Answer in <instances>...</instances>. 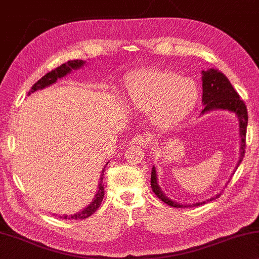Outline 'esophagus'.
Masks as SVG:
<instances>
[{
  "instance_id": "esophagus-1",
  "label": "esophagus",
  "mask_w": 259,
  "mask_h": 259,
  "mask_svg": "<svg viewBox=\"0 0 259 259\" xmlns=\"http://www.w3.org/2000/svg\"><path fill=\"white\" fill-rule=\"evenodd\" d=\"M130 143H131V144H134V145L145 147L150 143V138H149V136H146V135L139 134V135H136V136H134L133 138H131Z\"/></svg>"
}]
</instances>
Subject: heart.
<instances>
[{
    "instance_id": "b5f03b06",
    "label": "heart",
    "mask_w": 259,
    "mask_h": 259,
    "mask_svg": "<svg viewBox=\"0 0 259 259\" xmlns=\"http://www.w3.org/2000/svg\"><path fill=\"white\" fill-rule=\"evenodd\" d=\"M199 91L191 78L144 69L125 78L124 100L130 107L150 112L155 124L170 126L187 117L198 101Z\"/></svg>"
}]
</instances>
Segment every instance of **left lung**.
<instances>
[{"label": "left lung", "instance_id": "1", "mask_svg": "<svg viewBox=\"0 0 259 259\" xmlns=\"http://www.w3.org/2000/svg\"><path fill=\"white\" fill-rule=\"evenodd\" d=\"M203 97L202 101L205 105V108L202 110V114L208 110L213 109H227L229 112H232L239 117L240 121V137H241V158L239 160V163L242 161V159L244 157L245 153V136H247V125H248V110L245 107V104L243 100L241 99L239 93L235 91V89L233 88L231 81L228 80V78L226 77L223 72H220L215 69H210L208 71H203ZM151 188L152 190L159 199H161L163 203L169 205L171 207H192V206H198V205H203L206 203L200 202L196 204H188L182 205L173 202V200L168 198L163 192L160 190L157 182V173H155V168H152L151 173ZM220 195H217L213 198L207 199L213 200L218 198Z\"/></svg>", "mask_w": 259, "mask_h": 259}]
</instances>
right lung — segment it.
<instances>
[{"instance_id": "add662e5", "label": "right lung", "mask_w": 259, "mask_h": 259, "mask_svg": "<svg viewBox=\"0 0 259 259\" xmlns=\"http://www.w3.org/2000/svg\"><path fill=\"white\" fill-rule=\"evenodd\" d=\"M85 62L83 60H73V61H68L67 63H63L61 64L60 67L55 68L54 70L49 71L47 72L46 75L42 76L40 78V79L36 81V83L32 86L31 91L28 92V94L33 93L35 92L36 90H41L44 88H46V86L48 85H52L53 83H55V81L59 79V78L61 77H64L67 73L70 72L72 69H78L80 68L81 65H83ZM108 165V162H107ZM105 168L106 166L104 167V169H102L101 171V178H100V184H99V189H98V192L96 197H94V199L92 200V203L89 205L88 207L84 208L83 211L78 212L76 213V214H72L71 217H68V215H63V219H75V220H83V219H86L89 218L90 215L93 214L94 212H96L98 208H99V206L101 205V202L102 199H104V195H105V190H104V184H102V179H104V171H105ZM62 218V217H61Z\"/></svg>"}]
</instances>
